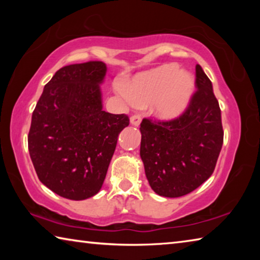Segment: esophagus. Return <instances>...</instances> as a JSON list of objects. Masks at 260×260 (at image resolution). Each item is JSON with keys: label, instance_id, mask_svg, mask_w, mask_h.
Returning a JSON list of instances; mask_svg holds the SVG:
<instances>
[{"label": "esophagus", "instance_id": "esophagus-1", "mask_svg": "<svg viewBox=\"0 0 260 260\" xmlns=\"http://www.w3.org/2000/svg\"><path fill=\"white\" fill-rule=\"evenodd\" d=\"M141 118L140 114H133V116L131 117V124L134 125V126H139L141 124Z\"/></svg>", "mask_w": 260, "mask_h": 260}]
</instances>
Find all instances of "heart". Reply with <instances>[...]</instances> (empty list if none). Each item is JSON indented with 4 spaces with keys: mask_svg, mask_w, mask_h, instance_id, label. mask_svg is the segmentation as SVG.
<instances>
[{
    "mask_svg": "<svg viewBox=\"0 0 260 260\" xmlns=\"http://www.w3.org/2000/svg\"><path fill=\"white\" fill-rule=\"evenodd\" d=\"M193 91L192 78L179 72L175 65H162L140 74L126 89L136 105L153 103V111L161 119L179 117L190 101Z\"/></svg>",
    "mask_w": 260,
    "mask_h": 260,
    "instance_id": "heart-1",
    "label": "heart"
}]
</instances>
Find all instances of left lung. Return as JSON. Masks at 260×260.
<instances>
[{
    "instance_id": "obj_1",
    "label": "left lung",
    "mask_w": 260,
    "mask_h": 260,
    "mask_svg": "<svg viewBox=\"0 0 260 260\" xmlns=\"http://www.w3.org/2000/svg\"><path fill=\"white\" fill-rule=\"evenodd\" d=\"M195 86L187 109L178 118L141 122L140 156L152 190L180 197L212 175L223 142L221 111L212 83L196 65Z\"/></svg>"
}]
</instances>
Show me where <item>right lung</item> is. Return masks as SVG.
<instances>
[{
  "label": "right lung",
  "mask_w": 260,
  "mask_h": 260,
  "mask_svg": "<svg viewBox=\"0 0 260 260\" xmlns=\"http://www.w3.org/2000/svg\"><path fill=\"white\" fill-rule=\"evenodd\" d=\"M100 60L59 69L32 114L28 151L40 181L64 199L82 201L102 188L127 114L102 110Z\"/></svg>",
  "instance_id": "obj_1"
}]
</instances>
